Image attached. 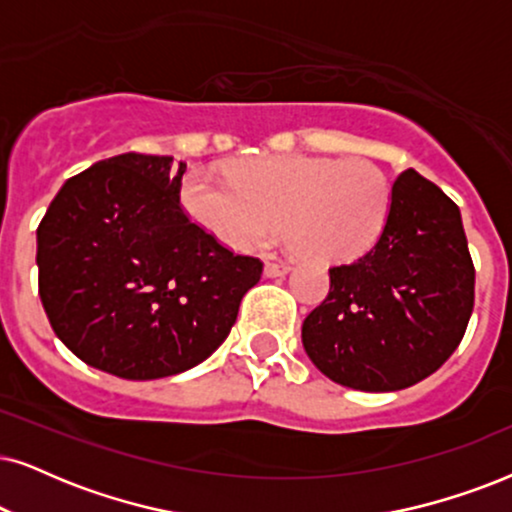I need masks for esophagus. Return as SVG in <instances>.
Wrapping results in <instances>:
<instances>
[{"label":"esophagus","instance_id":"esophagus-1","mask_svg":"<svg viewBox=\"0 0 512 512\" xmlns=\"http://www.w3.org/2000/svg\"><path fill=\"white\" fill-rule=\"evenodd\" d=\"M288 271H290V267H288V264H283V262H267V264H264V276H269V278L286 276Z\"/></svg>","mask_w":512,"mask_h":512}]
</instances>
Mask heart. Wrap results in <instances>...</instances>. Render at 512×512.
<instances>
[{
	"mask_svg": "<svg viewBox=\"0 0 512 512\" xmlns=\"http://www.w3.org/2000/svg\"><path fill=\"white\" fill-rule=\"evenodd\" d=\"M189 217L226 248H260L283 226L302 257L323 264L366 255L392 208L387 174L371 160L271 155L236 165L231 184L193 172L181 189Z\"/></svg>",
	"mask_w": 512,
	"mask_h": 512,
	"instance_id": "obj_1",
	"label": "heart"
}]
</instances>
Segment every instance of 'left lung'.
Masks as SVG:
<instances>
[{
    "mask_svg": "<svg viewBox=\"0 0 512 512\" xmlns=\"http://www.w3.org/2000/svg\"><path fill=\"white\" fill-rule=\"evenodd\" d=\"M331 290L302 323L307 357L333 383L404 390L456 352L475 304V267L461 210L416 170L392 186L378 243L328 269Z\"/></svg>",
    "mask_w": 512,
    "mask_h": 512,
    "instance_id": "obj_1",
    "label": "left lung"
}]
</instances>
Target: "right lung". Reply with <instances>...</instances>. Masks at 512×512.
<instances>
[{
	"mask_svg": "<svg viewBox=\"0 0 512 512\" xmlns=\"http://www.w3.org/2000/svg\"><path fill=\"white\" fill-rule=\"evenodd\" d=\"M186 163L122 153L70 177L37 226L40 297L58 340L125 380L177 375L210 357L260 281L179 205Z\"/></svg>",
	"mask_w": 512,
	"mask_h": 512,
	"instance_id": "add662e5",
	"label": "right lung"
}]
</instances>
